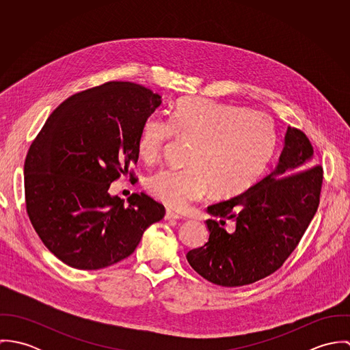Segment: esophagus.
<instances>
[{
    "instance_id": "34e87169",
    "label": "esophagus",
    "mask_w": 350,
    "mask_h": 350,
    "mask_svg": "<svg viewBox=\"0 0 350 350\" xmlns=\"http://www.w3.org/2000/svg\"><path fill=\"white\" fill-rule=\"evenodd\" d=\"M164 218H165V219H180L182 217H180L179 214H176V213H174V211H171V210H167V211H165Z\"/></svg>"
}]
</instances>
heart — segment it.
Returning a JSON list of instances; mask_svg holds the SVG:
<instances>
[{"label":"heart","instance_id":"heart-1","mask_svg":"<svg viewBox=\"0 0 350 350\" xmlns=\"http://www.w3.org/2000/svg\"><path fill=\"white\" fill-rule=\"evenodd\" d=\"M194 143L189 170H163L147 180L150 194L171 208L182 210L211 189L224 200L252 189L269 168L278 133L269 116L248 107L206 100L176 102L171 121L148 117L137 140L139 156L154 163L174 137Z\"/></svg>","mask_w":350,"mask_h":350}]
</instances>
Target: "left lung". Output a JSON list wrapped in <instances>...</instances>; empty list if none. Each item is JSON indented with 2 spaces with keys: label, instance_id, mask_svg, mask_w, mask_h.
Here are the masks:
<instances>
[{
  "label": "left lung",
  "instance_id": "8db88e82",
  "mask_svg": "<svg viewBox=\"0 0 350 350\" xmlns=\"http://www.w3.org/2000/svg\"><path fill=\"white\" fill-rule=\"evenodd\" d=\"M307 136L287 126L273 171L247 193L207 207V243L191 250L189 264L222 287L254 283L279 269L314 218L323 171ZM234 222V230L223 226Z\"/></svg>",
  "mask_w": 350,
  "mask_h": 350
}]
</instances>
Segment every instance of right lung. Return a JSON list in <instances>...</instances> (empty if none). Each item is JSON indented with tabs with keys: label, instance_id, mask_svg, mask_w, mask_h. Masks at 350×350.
Segmentation results:
<instances>
[{
	"label": "right lung",
	"instance_id": "add662e5",
	"mask_svg": "<svg viewBox=\"0 0 350 350\" xmlns=\"http://www.w3.org/2000/svg\"><path fill=\"white\" fill-rule=\"evenodd\" d=\"M161 97L131 82L71 96L47 118L24 164L29 219L43 244L77 269H100L131 256L164 217L147 194L128 204L109 189L139 159L143 122Z\"/></svg>",
	"mask_w": 350,
	"mask_h": 350
}]
</instances>
